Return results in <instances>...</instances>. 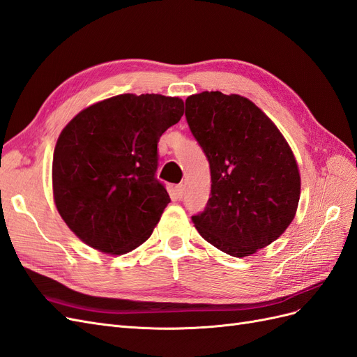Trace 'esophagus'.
Listing matches in <instances>:
<instances>
[{
	"label": "esophagus",
	"instance_id": "34e87169",
	"mask_svg": "<svg viewBox=\"0 0 357 357\" xmlns=\"http://www.w3.org/2000/svg\"><path fill=\"white\" fill-rule=\"evenodd\" d=\"M174 190H176L177 198H183V195H185V185H183V183H180V185H177L174 188Z\"/></svg>",
	"mask_w": 357,
	"mask_h": 357
}]
</instances>
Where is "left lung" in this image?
Segmentation results:
<instances>
[{
    "label": "left lung",
    "mask_w": 357,
    "mask_h": 357,
    "mask_svg": "<svg viewBox=\"0 0 357 357\" xmlns=\"http://www.w3.org/2000/svg\"><path fill=\"white\" fill-rule=\"evenodd\" d=\"M186 121L210 164L211 198L192 222L205 241L235 257L275 241L294 220L301 177L277 126L240 95L201 92Z\"/></svg>",
    "instance_id": "obj_1"
}]
</instances>
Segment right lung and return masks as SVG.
Returning a JSON list of instances; mask_svg holds the SVG:
<instances>
[{"mask_svg":"<svg viewBox=\"0 0 357 357\" xmlns=\"http://www.w3.org/2000/svg\"><path fill=\"white\" fill-rule=\"evenodd\" d=\"M183 113L180 98L123 93L63 128L53 153V198L83 243L123 255L152 235L171 201L156 178L158 143Z\"/></svg>","mask_w":357,"mask_h":357,"instance_id":"right-lung-1","label":"right lung"}]
</instances>
